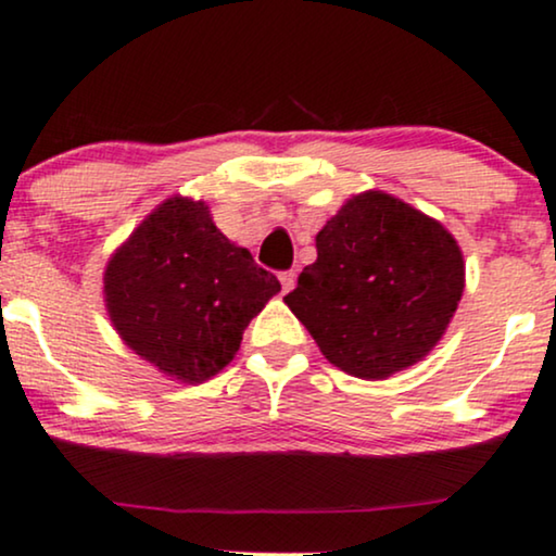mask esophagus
<instances>
[{
    "label": "esophagus",
    "mask_w": 556,
    "mask_h": 556,
    "mask_svg": "<svg viewBox=\"0 0 556 556\" xmlns=\"http://www.w3.org/2000/svg\"><path fill=\"white\" fill-rule=\"evenodd\" d=\"M280 286H283V293H289L293 286H296V273H293V270L280 273Z\"/></svg>",
    "instance_id": "1"
}]
</instances>
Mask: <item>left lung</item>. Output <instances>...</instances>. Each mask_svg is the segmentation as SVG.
Returning a JSON list of instances; mask_svg holds the SVG:
<instances>
[{"label":"left lung","instance_id":"left-lung-1","mask_svg":"<svg viewBox=\"0 0 556 556\" xmlns=\"http://www.w3.org/2000/svg\"><path fill=\"white\" fill-rule=\"evenodd\" d=\"M464 257L441 222L400 198L353 195L317 235V260L283 301L340 371L379 381L443 338Z\"/></svg>","mask_w":556,"mask_h":556}]
</instances>
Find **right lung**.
I'll return each mask as SVG.
<instances>
[{
	"mask_svg": "<svg viewBox=\"0 0 556 556\" xmlns=\"http://www.w3.org/2000/svg\"><path fill=\"white\" fill-rule=\"evenodd\" d=\"M105 306L136 355L182 383L229 366L252 317L280 291L250 250L216 229L208 205L167 198L105 267Z\"/></svg>",
	"mask_w": 556,
	"mask_h": 556,
	"instance_id": "add662e5",
	"label": "right lung"
}]
</instances>
